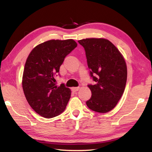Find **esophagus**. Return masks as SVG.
Masks as SVG:
<instances>
[{
	"mask_svg": "<svg viewBox=\"0 0 152 152\" xmlns=\"http://www.w3.org/2000/svg\"><path fill=\"white\" fill-rule=\"evenodd\" d=\"M79 88H80L79 87H74V88H72V91L73 92H77V91H78V90H79Z\"/></svg>",
	"mask_w": 152,
	"mask_h": 152,
	"instance_id": "1",
	"label": "esophagus"
}]
</instances>
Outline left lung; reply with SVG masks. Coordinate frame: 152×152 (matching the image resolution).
I'll use <instances>...</instances> for the list:
<instances>
[{
  "label": "left lung",
  "instance_id": "8db88e82",
  "mask_svg": "<svg viewBox=\"0 0 152 152\" xmlns=\"http://www.w3.org/2000/svg\"><path fill=\"white\" fill-rule=\"evenodd\" d=\"M84 48L90 76L94 82L88 85L92 96L86 102L93 111L104 113L114 109L124 92L127 70L118 49L105 39L78 41Z\"/></svg>",
  "mask_w": 152,
  "mask_h": 152
}]
</instances>
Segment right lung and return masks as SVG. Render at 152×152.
<instances>
[{"instance_id": "1", "label": "right lung", "mask_w": 152, "mask_h": 152, "mask_svg": "<svg viewBox=\"0 0 152 152\" xmlns=\"http://www.w3.org/2000/svg\"><path fill=\"white\" fill-rule=\"evenodd\" d=\"M76 47L73 39L50 40L36 46L28 56L23 89L28 103L41 116L50 119L65 110L71 91L64 84L56 86L55 78L64 59Z\"/></svg>"}]
</instances>
